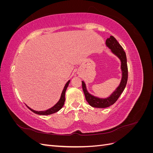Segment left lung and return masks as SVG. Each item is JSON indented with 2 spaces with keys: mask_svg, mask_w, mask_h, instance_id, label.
Listing matches in <instances>:
<instances>
[{
  "mask_svg": "<svg viewBox=\"0 0 153 153\" xmlns=\"http://www.w3.org/2000/svg\"><path fill=\"white\" fill-rule=\"evenodd\" d=\"M106 45L111 50V52L116 55L121 61L122 78L120 84L117 87V89L112 92V94L106 98H100L89 93V92L87 90L85 82L84 81H82V89L84 92L85 99L91 106L95 108H106L116 102V101L118 100L119 96H121L122 92L124 90V88L126 85L128 81V72L127 59L126 53H125L123 47L118 43L116 39L112 36H111L109 38H107V39L106 40Z\"/></svg>",
  "mask_w": 153,
  "mask_h": 153,
  "instance_id": "left-lung-1",
  "label": "left lung"
}]
</instances>
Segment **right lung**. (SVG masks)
<instances>
[{
    "instance_id": "obj_1",
    "label": "right lung",
    "mask_w": 153,
    "mask_h": 153,
    "mask_svg": "<svg viewBox=\"0 0 153 153\" xmlns=\"http://www.w3.org/2000/svg\"><path fill=\"white\" fill-rule=\"evenodd\" d=\"M69 82H70V80H68V82L66 84L65 86H64V89L62 92V94H61V98H60V100H59L58 102L56 104H55L53 106H52V108H49L47 110H45V111H36L34 110L31 109L27 105H26V106L32 111V112H33L34 113H35L36 114H38V115H50V114H54L55 112H58L59 110H60L62 108V106L64 104V101H65L66 91L67 89V87H68Z\"/></svg>"
}]
</instances>
